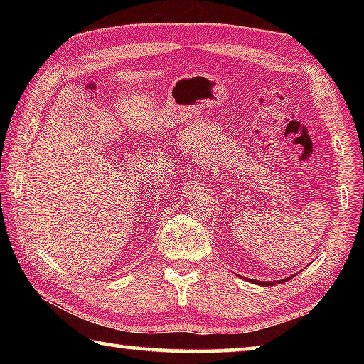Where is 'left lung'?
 Here are the masks:
<instances>
[{"mask_svg":"<svg viewBox=\"0 0 364 364\" xmlns=\"http://www.w3.org/2000/svg\"><path fill=\"white\" fill-rule=\"evenodd\" d=\"M289 279H292V276H289V278L281 279V281H250V282H255V284H260V286H274L276 282H286Z\"/></svg>","mask_w":364,"mask_h":364,"instance_id":"8db88e82","label":"left lung"}]
</instances>
